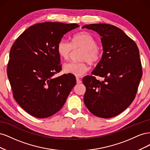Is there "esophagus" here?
<instances>
[{
	"label": "esophagus",
	"instance_id": "34e87169",
	"mask_svg": "<svg viewBox=\"0 0 150 150\" xmlns=\"http://www.w3.org/2000/svg\"><path fill=\"white\" fill-rule=\"evenodd\" d=\"M76 81H77V83H78V84H80V83H82V81H81V79L78 76L76 77Z\"/></svg>",
	"mask_w": 150,
	"mask_h": 150
}]
</instances>
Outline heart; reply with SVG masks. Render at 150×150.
Here are the masks:
<instances>
[{
	"label": "heart",
	"mask_w": 150,
	"mask_h": 150,
	"mask_svg": "<svg viewBox=\"0 0 150 150\" xmlns=\"http://www.w3.org/2000/svg\"><path fill=\"white\" fill-rule=\"evenodd\" d=\"M83 49L80 57V62H70L64 66L66 73L80 76L89 69L88 62L91 65H94L101 57V50L98 47L96 40L87 32L74 34L72 37L71 43L65 39H61L58 42L57 50L59 56L66 60L69 59L73 49Z\"/></svg>",
	"instance_id": "obj_1"
}]
</instances>
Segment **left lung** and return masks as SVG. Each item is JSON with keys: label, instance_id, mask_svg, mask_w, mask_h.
<instances>
[{"label": "left lung", "instance_id": "1", "mask_svg": "<svg viewBox=\"0 0 150 150\" xmlns=\"http://www.w3.org/2000/svg\"><path fill=\"white\" fill-rule=\"evenodd\" d=\"M101 36L103 53L92 74L86 76L84 102L98 117L110 118L120 114L133 102L143 74L139 49L133 40L117 27L107 24L85 25Z\"/></svg>", "mask_w": 150, "mask_h": 150}]
</instances>
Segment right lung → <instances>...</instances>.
Returning <instances> with one entry per match:
<instances>
[{
  "instance_id": "add662e5",
  "label": "right lung",
  "mask_w": 150,
  "mask_h": 150,
  "mask_svg": "<svg viewBox=\"0 0 150 150\" xmlns=\"http://www.w3.org/2000/svg\"><path fill=\"white\" fill-rule=\"evenodd\" d=\"M76 24L46 22L32 25L21 34L10 51L7 76L19 105L38 118L59 111L76 84L72 74L53 76L61 71L57 46Z\"/></svg>"
}]
</instances>
